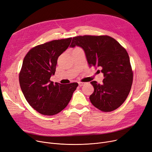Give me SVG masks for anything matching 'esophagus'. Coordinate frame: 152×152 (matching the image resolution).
Instances as JSON below:
<instances>
[{
  "instance_id": "1",
  "label": "esophagus",
  "mask_w": 152,
  "mask_h": 152,
  "mask_svg": "<svg viewBox=\"0 0 152 152\" xmlns=\"http://www.w3.org/2000/svg\"><path fill=\"white\" fill-rule=\"evenodd\" d=\"M78 84H79V86H83V85H84V84H85V83L79 82V83H78Z\"/></svg>"
}]
</instances>
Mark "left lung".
<instances>
[{"instance_id": "obj_1", "label": "left lung", "mask_w": 152, "mask_h": 152, "mask_svg": "<svg viewBox=\"0 0 152 152\" xmlns=\"http://www.w3.org/2000/svg\"><path fill=\"white\" fill-rule=\"evenodd\" d=\"M76 46L84 51L89 66L99 68L104 74L102 84L95 81L91 82L94 89L89 97L92 104L104 112L119 107L127 99L133 82V72L126 50L107 35L75 37L70 47Z\"/></svg>"}]
</instances>
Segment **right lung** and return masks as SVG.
Listing matches in <instances>:
<instances>
[{
    "label": "right lung",
    "instance_id": "obj_1",
    "mask_svg": "<svg viewBox=\"0 0 152 152\" xmlns=\"http://www.w3.org/2000/svg\"><path fill=\"white\" fill-rule=\"evenodd\" d=\"M72 38L53 40L31 48L25 56L19 83L31 106L39 114L53 115L67 106L78 84L54 83L59 56L69 46Z\"/></svg>",
    "mask_w": 152,
    "mask_h": 152
}]
</instances>
